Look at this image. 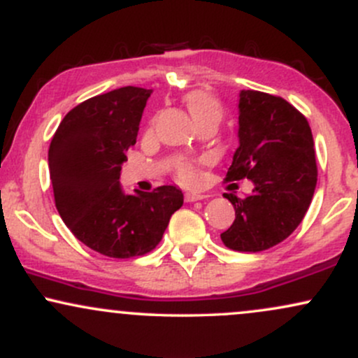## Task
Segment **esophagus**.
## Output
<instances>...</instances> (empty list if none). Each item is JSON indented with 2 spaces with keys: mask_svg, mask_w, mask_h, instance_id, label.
I'll list each match as a JSON object with an SVG mask.
<instances>
[{
  "mask_svg": "<svg viewBox=\"0 0 358 358\" xmlns=\"http://www.w3.org/2000/svg\"><path fill=\"white\" fill-rule=\"evenodd\" d=\"M202 199H205V195H202V193H196V192L185 193V202H196V200H202Z\"/></svg>",
  "mask_w": 358,
  "mask_h": 358,
  "instance_id": "esophagus-1",
  "label": "esophagus"
}]
</instances>
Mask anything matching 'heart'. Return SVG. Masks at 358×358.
<instances>
[{"label": "heart", "instance_id": "heart-1", "mask_svg": "<svg viewBox=\"0 0 358 358\" xmlns=\"http://www.w3.org/2000/svg\"><path fill=\"white\" fill-rule=\"evenodd\" d=\"M185 106H187L188 113L193 121L202 122L207 121V119H212V121H220L222 117V106L217 97H213L212 94L205 92V90H192V92L185 94L183 97ZM178 176L183 180V182L192 183L195 182L196 176V170L192 165H183L178 170Z\"/></svg>", "mask_w": 358, "mask_h": 358}]
</instances>
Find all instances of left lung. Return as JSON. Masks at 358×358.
I'll return each instance as SVG.
<instances>
[{"label": "left lung", "mask_w": 358, "mask_h": 358, "mask_svg": "<svg viewBox=\"0 0 358 358\" xmlns=\"http://www.w3.org/2000/svg\"><path fill=\"white\" fill-rule=\"evenodd\" d=\"M313 134L306 117L282 97L241 90L239 148L225 182L249 178L245 199L225 193L236 220L220 234L229 249L259 252L279 244L301 224L316 187Z\"/></svg>", "instance_id": "obj_1"}]
</instances>
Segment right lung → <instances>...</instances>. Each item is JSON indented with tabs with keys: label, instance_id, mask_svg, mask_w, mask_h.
<instances>
[{
	"label": "right lung",
	"instance_id": "add662e5",
	"mask_svg": "<svg viewBox=\"0 0 358 358\" xmlns=\"http://www.w3.org/2000/svg\"><path fill=\"white\" fill-rule=\"evenodd\" d=\"M151 92L127 85L80 102L62 119L48 148L57 210L73 236L102 256L129 259L153 250L183 205L173 185L126 195L119 183Z\"/></svg>",
	"mask_w": 358,
	"mask_h": 358
}]
</instances>
